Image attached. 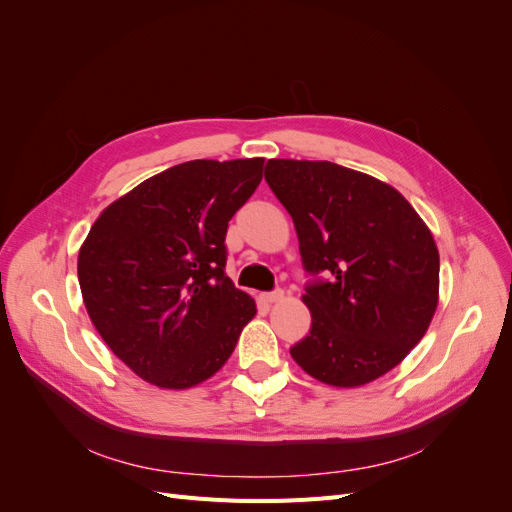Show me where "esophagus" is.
Returning a JSON list of instances; mask_svg holds the SVG:
<instances>
[{
    "instance_id": "1",
    "label": "esophagus",
    "mask_w": 512,
    "mask_h": 512,
    "mask_svg": "<svg viewBox=\"0 0 512 512\" xmlns=\"http://www.w3.org/2000/svg\"><path fill=\"white\" fill-rule=\"evenodd\" d=\"M260 299L265 303H277V301L284 299V290L277 288V290H271V292H262Z\"/></svg>"
}]
</instances>
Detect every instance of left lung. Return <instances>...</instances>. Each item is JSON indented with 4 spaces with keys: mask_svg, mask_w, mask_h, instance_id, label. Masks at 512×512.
<instances>
[{
    "mask_svg": "<svg viewBox=\"0 0 512 512\" xmlns=\"http://www.w3.org/2000/svg\"><path fill=\"white\" fill-rule=\"evenodd\" d=\"M265 179L297 228L312 329L290 348L309 376L361 386L421 342L438 305L440 256L408 200L333 162L269 160Z\"/></svg>",
    "mask_w": 512,
    "mask_h": 512,
    "instance_id": "obj_1",
    "label": "left lung"
}]
</instances>
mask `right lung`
Listing matches in <instances>:
<instances>
[{
  "mask_svg": "<svg viewBox=\"0 0 512 512\" xmlns=\"http://www.w3.org/2000/svg\"><path fill=\"white\" fill-rule=\"evenodd\" d=\"M262 158L192 160L143 181L91 226L79 252L87 314L106 346L160 389L211 378L256 303L226 277V230Z\"/></svg>",
  "mask_w": 512,
  "mask_h": 512,
  "instance_id": "obj_1",
  "label": "right lung"
}]
</instances>
